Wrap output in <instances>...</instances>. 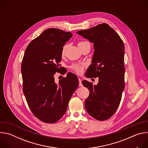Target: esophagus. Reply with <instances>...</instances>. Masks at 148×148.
<instances>
[{
	"mask_svg": "<svg viewBox=\"0 0 148 148\" xmlns=\"http://www.w3.org/2000/svg\"><path fill=\"white\" fill-rule=\"evenodd\" d=\"M78 81H79V87H82V81L81 79L78 78Z\"/></svg>",
	"mask_w": 148,
	"mask_h": 148,
	"instance_id": "obj_1",
	"label": "esophagus"
}]
</instances>
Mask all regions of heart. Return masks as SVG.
I'll return each instance as SVG.
<instances>
[{
	"label": "heart",
	"mask_w": 148,
	"mask_h": 148,
	"mask_svg": "<svg viewBox=\"0 0 148 148\" xmlns=\"http://www.w3.org/2000/svg\"><path fill=\"white\" fill-rule=\"evenodd\" d=\"M84 42H86V41L79 42L78 45L79 46V45L84 43ZM67 45H65L64 47H62V51H61V55L62 56L64 55V54L66 53V49H67ZM84 67H85V64H84V63H75V64H73L71 66V69L73 70H74V71H75L77 73L79 74H80L82 73Z\"/></svg>",
	"instance_id": "1"
}]
</instances>
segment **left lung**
<instances>
[{"instance_id": "left-lung-1", "label": "left lung", "mask_w": 148, "mask_h": 148, "mask_svg": "<svg viewBox=\"0 0 148 148\" xmlns=\"http://www.w3.org/2000/svg\"><path fill=\"white\" fill-rule=\"evenodd\" d=\"M94 43L92 64L86 73L87 78L98 77L97 85L82 81L90 90L85 101L87 112L98 121L107 120L116 112L125 88L123 41L115 31L106 23L77 32Z\"/></svg>"}]
</instances>
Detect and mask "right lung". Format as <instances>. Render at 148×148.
Returning <instances> with one entry per match:
<instances>
[{"label": "right lung", "mask_w": 148, "mask_h": 148, "mask_svg": "<svg viewBox=\"0 0 148 148\" xmlns=\"http://www.w3.org/2000/svg\"><path fill=\"white\" fill-rule=\"evenodd\" d=\"M72 36L71 32L48 29L30 42L23 56V93L33 114L45 123H55L62 118L78 86L77 77L71 73L58 84L54 77L60 70L62 47Z\"/></svg>", "instance_id": "obj_1"}]
</instances>
